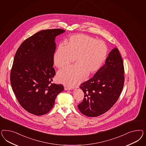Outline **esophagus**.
Instances as JSON below:
<instances>
[{
	"label": "esophagus",
	"mask_w": 146,
	"mask_h": 146,
	"mask_svg": "<svg viewBox=\"0 0 146 146\" xmlns=\"http://www.w3.org/2000/svg\"><path fill=\"white\" fill-rule=\"evenodd\" d=\"M64 89H65V90H72L71 87H69L67 86H64Z\"/></svg>",
	"instance_id": "34e87169"
}]
</instances>
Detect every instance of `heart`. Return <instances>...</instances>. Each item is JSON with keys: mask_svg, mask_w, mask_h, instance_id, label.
Returning <instances> with one entry per match:
<instances>
[{"mask_svg": "<svg viewBox=\"0 0 146 146\" xmlns=\"http://www.w3.org/2000/svg\"><path fill=\"white\" fill-rule=\"evenodd\" d=\"M65 45L60 44L53 56V62L58 68L68 66L75 58L76 64L59 71L57 79L60 83L73 87L87 75L97 72L106 59V43L90 36L79 34L70 36Z\"/></svg>", "mask_w": 146, "mask_h": 146, "instance_id": "obj_1", "label": "heart"}]
</instances>
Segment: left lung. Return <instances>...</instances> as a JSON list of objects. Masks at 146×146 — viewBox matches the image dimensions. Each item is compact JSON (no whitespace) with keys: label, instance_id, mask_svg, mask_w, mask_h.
I'll return each mask as SVG.
<instances>
[{"label":"left lung","instance_id":"obj_1","mask_svg":"<svg viewBox=\"0 0 146 146\" xmlns=\"http://www.w3.org/2000/svg\"><path fill=\"white\" fill-rule=\"evenodd\" d=\"M123 60L119 50L114 48L106 58V64L92 78L81 84L84 94L78 106L86 116L97 117L106 113L117 101L124 84Z\"/></svg>","mask_w":146,"mask_h":146}]
</instances>
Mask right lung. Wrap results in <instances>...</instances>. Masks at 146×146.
Here are the masks:
<instances>
[{"mask_svg": "<svg viewBox=\"0 0 146 146\" xmlns=\"http://www.w3.org/2000/svg\"><path fill=\"white\" fill-rule=\"evenodd\" d=\"M65 31L62 29L39 31L24 40L14 58L10 80L14 93L22 108L36 115L48 113L62 84L52 83L56 75L53 55L55 37Z\"/></svg>", "mask_w": 146, "mask_h": 146, "instance_id": "add662e5", "label": "right lung"}]
</instances>
